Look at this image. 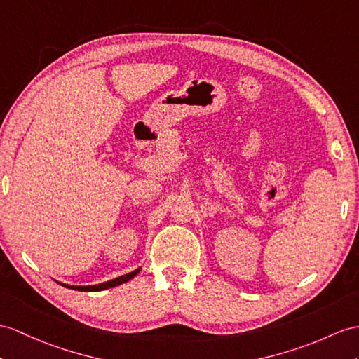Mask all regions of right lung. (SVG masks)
Listing matches in <instances>:
<instances>
[{"instance_id": "obj_1", "label": "right lung", "mask_w": 359, "mask_h": 359, "mask_svg": "<svg viewBox=\"0 0 359 359\" xmlns=\"http://www.w3.org/2000/svg\"><path fill=\"white\" fill-rule=\"evenodd\" d=\"M140 269L142 268H137L135 271H133V273H128L125 276L112 278V280L100 283V285H93V286H72V285H65V283H60V285L68 287V290H74V291H103V290H108V287H114V286H118L121 283L129 282L130 278H134L140 273Z\"/></svg>"}]
</instances>
